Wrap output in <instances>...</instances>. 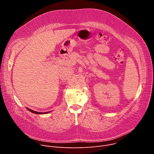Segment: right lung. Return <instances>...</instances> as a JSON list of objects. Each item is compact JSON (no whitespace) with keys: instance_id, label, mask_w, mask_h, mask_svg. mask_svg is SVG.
<instances>
[{"instance_id":"1","label":"right lung","mask_w":154,"mask_h":154,"mask_svg":"<svg viewBox=\"0 0 154 154\" xmlns=\"http://www.w3.org/2000/svg\"><path fill=\"white\" fill-rule=\"evenodd\" d=\"M29 110L30 112H32V113H35V114H46V113H49L50 112H45V113H41V112H35V111H33V110H32V109H29V108H27Z\"/></svg>"}]
</instances>
